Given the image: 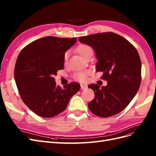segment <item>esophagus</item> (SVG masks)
<instances>
[{"instance_id":"obj_1","label":"esophagus","mask_w":156,"mask_h":156,"mask_svg":"<svg viewBox=\"0 0 156 156\" xmlns=\"http://www.w3.org/2000/svg\"><path fill=\"white\" fill-rule=\"evenodd\" d=\"M87 88V87L86 85H81V88L82 90L85 89V88Z\"/></svg>"}]
</instances>
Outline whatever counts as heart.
<instances>
[{"instance_id":"1","label":"heart","mask_w":156,"mask_h":156,"mask_svg":"<svg viewBox=\"0 0 156 156\" xmlns=\"http://www.w3.org/2000/svg\"><path fill=\"white\" fill-rule=\"evenodd\" d=\"M77 52L81 55L84 59L88 56V54L90 52L92 51V48L87 44H80L77 47ZM69 58V52H67L65 53L64 56V62L66 63L67 62ZM90 75L89 71H81V72L75 73L73 75V77L75 79L81 82H85L87 81L88 76Z\"/></svg>"}]
</instances>
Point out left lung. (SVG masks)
I'll return each mask as SVG.
<instances>
[{
	"instance_id": "1",
	"label": "left lung",
	"mask_w": 156,
	"mask_h": 156,
	"mask_svg": "<svg viewBox=\"0 0 156 156\" xmlns=\"http://www.w3.org/2000/svg\"><path fill=\"white\" fill-rule=\"evenodd\" d=\"M80 43L89 45L96 53V71H102L106 86L91 84L94 98L88 104L92 113L108 117L127 107L139 89L141 61L136 49L116 33H102L79 38Z\"/></svg>"
}]
</instances>
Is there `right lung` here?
<instances>
[{"label":"right lung","instance_id":"right-lung-1","mask_svg":"<svg viewBox=\"0 0 156 156\" xmlns=\"http://www.w3.org/2000/svg\"><path fill=\"white\" fill-rule=\"evenodd\" d=\"M75 37L47 36L27 45L17 58L14 79L20 95L37 115L50 118L64 112L70 98L80 89L77 83L62 88L54 75L64 69V56L75 43Z\"/></svg>","mask_w":156,"mask_h":156}]
</instances>
